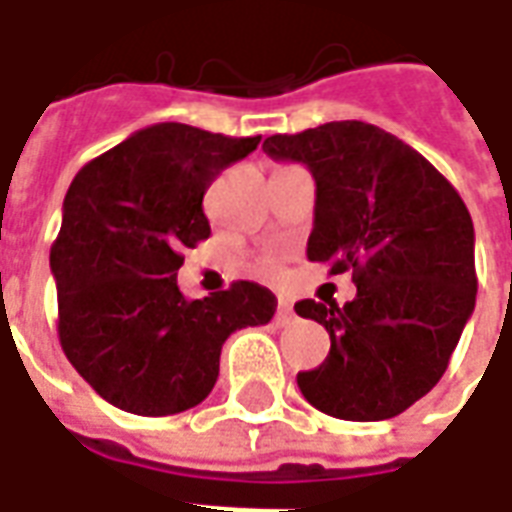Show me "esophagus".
Listing matches in <instances>:
<instances>
[{
  "label": "esophagus",
  "mask_w": 512,
  "mask_h": 512,
  "mask_svg": "<svg viewBox=\"0 0 512 512\" xmlns=\"http://www.w3.org/2000/svg\"><path fill=\"white\" fill-rule=\"evenodd\" d=\"M293 318H296V312H293V304L285 299H279L277 304V323L279 326H288V323H293Z\"/></svg>",
  "instance_id": "1"
}]
</instances>
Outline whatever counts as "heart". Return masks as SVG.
Masks as SVG:
<instances>
[{
  "label": "heart",
  "instance_id": "heart-1",
  "mask_svg": "<svg viewBox=\"0 0 512 512\" xmlns=\"http://www.w3.org/2000/svg\"><path fill=\"white\" fill-rule=\"evenodd\" d=\"M268 274H277V268L271 266V268H268Z\"/></svg>",
  "mask_w": 512,
  "mask_h": 512
}]
</instances>
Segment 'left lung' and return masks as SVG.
Instances as JSON below:
<instances>
[{"label":"left lung","instance_id":"8db88e82","mask_svg":"<svg viewBox=\"0 0 512 512\" xmlns=\"http://www.w3.org/2000/svg\"><path fill=\"white\" fill-rule=\"evenodd\" d=\"M263 150L315 178L307 257L354 271L356 299H304L326 326L323 365L299 373L301 395L337 419L403 414L439 384L474 312V224L461 194L403 139L362 120L274 134Z\"/></svg>","mask_w":512,"mask_h":512}]
</instances>
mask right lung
I'll return each mask as SVG.
<instances>
[{
	"label": "right lung",
	"instance_id": "add662e5",
	"mask_svg": "<svg viewBox=\"0 0 512 512\" xmlns=\"http://www.w3.org/2000/svg\"><path fill=\"white\" fill-rule=\"evenodd\" d=\"M260 136L158 123L79 169L51 246L60 345L106 403L167 417L194 408L219 378L224 340L263 326L277 299L233 282L205 299L178 288L183 249L211 235L202 197Z\"/></svg>",
	"mask_w": 512,
	"mask_h": 512
}]
</instances>
